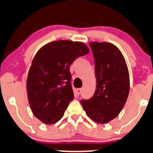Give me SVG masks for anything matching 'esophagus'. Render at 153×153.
I'll list each match as a JSON object with an SVG mask.
<instances>
[{
  "instance_id": "34e87169",
  "label": "esophagus",
  "mask_w": 153,
  "mask_h": 153,
  "mask_svg": "<svg viewBox=\"0 0 153 153\" xmlns=\"http://www.w3.org/2000/svg\"><path fill=\"white\" fill-rule=\"evenodd\" d=\"M81 92H82V89H81V88L75 89V94H77L78 96H79V95L81 94Z\"/></svg>"
}]
</instances>
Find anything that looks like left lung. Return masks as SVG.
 I'll list each match as a JSON object with an SVG mask.
<instances>
[{
	"mask_svg": "<svg viewBox=\"0 0 153 153\" xmlns=\"http://www.w3.org/2000/svg\"><path fill=\"white\" fill-rule=\"evenodd\" d=\"M96 90L81 103L87 116L99 123H107L122 111L129 93V75L126 60L118 48L109 42H92Z\"/></svg>",
	"mask_w": 153,
	"mask_h": 153,
	"instance_id": "8db88e82",
	"label": "left lung"
}]
</instances>
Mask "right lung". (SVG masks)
I'll return each mask as SVG.
<instances>
[{
  "instance_id": "add662e5",
  "label": "right lung",
  "mask_w": 153,
  "mask_h": 153,
  "mask_svg": "<svg viewBox=\"0 0 153 153\" xmlns=\"http://www.w3.org/2000/svg\"><path fill=\"white\" fill-rule=\"evenodd\" d=\"M89 52L84 43L69 40L49 42L37 52L27 80L28 101L36 117L45 124L63 117L74 98L70 65Z\"/></svg>"
}]
</instances>
